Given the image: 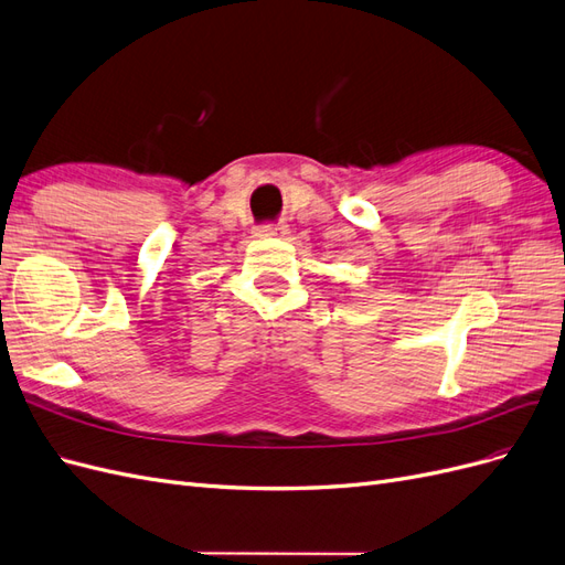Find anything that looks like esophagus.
Instances as JSON below:
<instances>
[{
    "mask_svg": "<svg viewBox=\"0 0 565 565\" xmlns=\"http://www.w3.org/2000/svg\"><path fill=\"white\" fill-rule=\"evenodd\" d=\"M256 235L259 237H278V235H287V226H273V224H266V226H259L256 228Z\"/></svg>",
    "mask_w": 565,
    "mask_h": 565,
    "instance_id": "34e87169",
    "label": "esophagus"
}]
</instances>
